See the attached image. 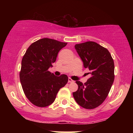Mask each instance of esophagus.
Returning <instances> with one entry per match:
<instances>
[{"instance_id": "esophagus-1", "label": "esophagus", "mask_w": 133, "mask_h": 133, "mask_svg": "<svg viewBox=\"0 0 133 133\" xmlns=\"http://www.w3.org/2000/svg\"><path fill=\"white\" fill-rule=\"evenodd\" d=\"M68 82H69V83H71V82H74V81L71 78H70V77H69V78L68 79Z\"/></svg>"}]
</instances>
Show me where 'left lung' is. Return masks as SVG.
Masks as SVG:
<instances>
[{"instance_id": "1", "label": "left lung", "mask_w": 133, "mask_h": 133, "mask_svg": "<svg viewBox=\"0 0 133 133\" xmlns=\"http://www.w3.org/2000/svg\"><path fill=\"white\" fill-rule=\"evenodd\" d=\"M75 49L84 67L89 69L92 76L84 84L76 82L78 89L73 96L79 106L94 109L104 101L113 84V59L107 49L92 41L76 44Z\"/></svg>"}]
</instances>
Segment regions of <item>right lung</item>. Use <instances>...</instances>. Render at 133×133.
<instances>
[{"label":"right lung","mask_w":133,"mask_h":133,"mask_svg":"<svg viewBox=\"0 0 133 133\" xmlns=\"http://www.w3.org/2000/svg\"><path fill=\"white\" fill-rule=\"evenodd\" d=\"M66 45V42L43 38L32 44L23 56L20 81L25 96L35 106L51 105L59 89L68 82L67 75L57 77L48 71L58 52Z\"/></svg>","instance_id":"obj_1"}]
</instances>
